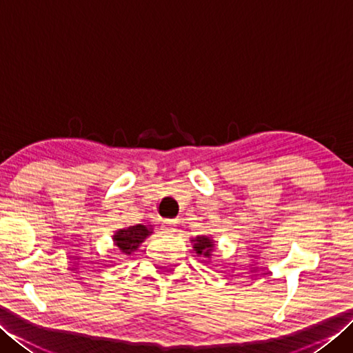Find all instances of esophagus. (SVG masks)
<instances>
[{"label": "esophagus", "mask_w": 353, "mask_h": 353, "mask_svg": "<svg viewBox=\"0 0 353 353\" xmlns=\"http://www.w3.org/2000/svg\"><path fill=\"white\" fill-rule=\"evenodd\" d=\"M176 232V221H172V220H167V221H163V224H162V234H165V235H172Z\"/></svg>", "instance_id": "obj_1"}]
</instances>
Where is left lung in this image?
Masks as SVG:
<instances>
[{
	"mask_svg": "<svg viewBox=\"0 0 353 353\" xmlns=\"http://www.w3.org/2000/svg\"><path fill=\"white\" fill-rule=\"evenodd\" d=\"M191 243H192V249L196 252L199 256L200 254H203L206 259H211V254L215 250V241L211 235H199L196 238H191Z\"/></svg>",
	"mask_w": 353,
	"mask_h": 353,
	"instance_id": "1",
	"label": "left lung"
}]
</instances>
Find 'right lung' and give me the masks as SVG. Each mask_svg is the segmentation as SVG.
Here are the masks:
<instances>
[{"label":"right lung","instance_id":"add662e5","mask_svg":"<svg viewBox=\"0 0 353 353\" xmlns=\"http://www.w3.org/2000/svg\"><path fill=\"white\" fill-rule=\"evenodd\" d=\"M153 234L152 224H134L124 229H118L112 235L117 250L123 256H130L133 252L139 249V245L145 241V239Z\"/></svg>","mask_w":353,"mask_h":353}]
</instances>
